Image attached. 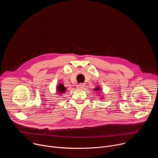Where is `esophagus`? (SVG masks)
Masks as SVG:
<instances>
[{
	"mask_svg": "<svg viewBox=\"0 0 158 158\" xmlns=\"http://www.w3.org/2000/svg\"><path fill=\"white\" fill-rule=\"evenodd\" d=\"M84 84H78L77 85V88L78 89H84Z\"/></svg>",
	"mask_w": 158,
	"mask_h": 158,
	"instance_id": "esophagus-1",
	"label": "esophagus"
}]
</instances>
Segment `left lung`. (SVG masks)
<instances>
[{"label": "left lung", "mask_w": 158, "mask_h": 158, "mask_svg": "<svg viewBox=\"0 0 158 158\" xmlns=\"http://www.w3.org/2000/svg\"><path fill=\"white\" fill-rule=\"evenodd\" d=\"M100 90H101V89L99 88V87H98L94 89V91H99Z\"/></svg>", "instance_id": "8db88e82"}]
</instances>
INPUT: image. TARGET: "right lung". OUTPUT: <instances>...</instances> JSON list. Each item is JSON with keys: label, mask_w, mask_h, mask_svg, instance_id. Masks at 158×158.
Masks as SVG:
<instances>
[{"label": "right lung", "mask_w": 158, "mask_h": 158, "mask_svg": "<svg viewBox=\"0 0 158 158\" xmlns=\"http://www.w3.org/2000/svg\"><path fill=\"white\" fill-rule=\"evenodd\" d=\"M57 88V92H59V93L60 94H63L65 91V89H66V88L62 84H59Z\"/></svg>", "instance_id": "obj_1"}]
</instances>
